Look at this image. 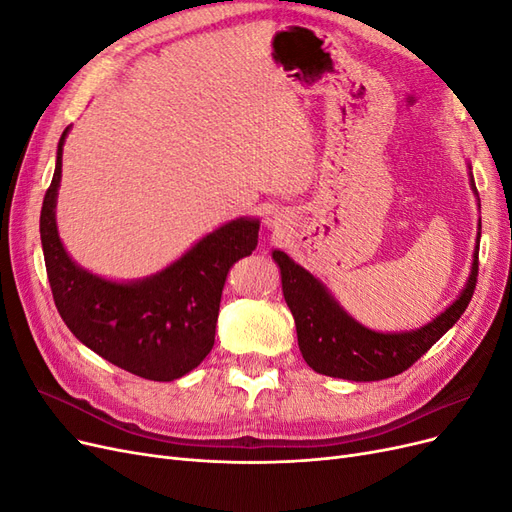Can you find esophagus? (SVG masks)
I'll return each mask as SVG.
<instances>
[{
    "mask_svg": "<svg viewBox=\"0 0 512 512\" xmlns=\"http://www.w3.org/2000/svg\"><path fill=\"white\" fill-rule=\"evenodd\" d=\"M269 222H271V224H275V220H269Z\"/></svg>",
    "mask_w": 512,
    "mask_h": 512,
    "instance_id": "34e87169",
    "label": "esophagus"
}]
</instances>
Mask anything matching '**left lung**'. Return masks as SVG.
I'll list each match as a JSON object with an SVG mask.
<instances>
[{"mask_svg":"<svg viewBox=\"0 0 512 512\" xmlns=\"http://www.w3.org/2000/svg\"><path fill=\"white\" fill-rule=\"evenodd\" d=\"M472 190L476 192L474 177ZM478 243L466 288L457 301L425 327L406 333H378L348 316L312 273L290 256L275 250L273 260L282 271L284 299L297 324L299 348L305 363L318 374L354 382L384 380L401 374L438 342L466 312L478 277Z\"/></svg>","mask_w":512,"mask_h":512,"instance_id":"left-lung-1","label":"left lung"}]
</instances>
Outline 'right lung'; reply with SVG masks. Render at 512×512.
<instances>
[{
	"instance_id": "right-lung-1",
	"label": "right lung",
	"mask_w": 512,
	"mask_h": 512,
	"mask_svg": "<svg viewBox=\"0 0 512 512\" xmlns=\"http://www.w3.org/2000/svg\"><path fill=\"white\" fill-rule=\"evenodd\" d=\"M44 194L40 239L59 316L74 337L134 376L170 382L203 363L215 342L226 275L258 245V220L239 218L200 239L190 252L145 280L117 284L81 269L61 245L55 224L61 151Z\"/></svg>"
}]
</instances>
